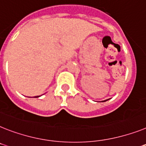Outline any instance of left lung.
Instances as JSON below:
<instances>
[{
    "label": "left lung",
    "mask_w": 146,
    "mask_h": 146,
    "mask_svg": "<svg viewBox=\"0 0 146 146\" xmlns=\"http://www.w3.org/2000/svg\"><path fill=\"white\" fill-rule=\"evenodd\" d=\"M106 101H108V100H104V101H102V102H106Z\"/></svg>",
    "instance_id": "obj_1"
}]
</instances>
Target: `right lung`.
<instances>
[{"label":"right lung","instance_id":"1","mask_svg":"<svg viewBox=\"0 0 146 146\" xmlns=\"http://www.w3.org/2000/svg\"><path fill=\"white\" fill-rule=\"evenodd\" d=\"M39 96H35V97H39Z\"/></svg>","mask_w":146,"mask_h":146}]
</instances>
